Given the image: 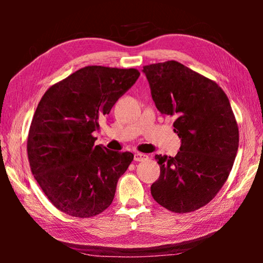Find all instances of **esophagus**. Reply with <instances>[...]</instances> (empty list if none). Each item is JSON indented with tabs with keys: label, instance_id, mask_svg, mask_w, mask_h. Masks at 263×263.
I'll use <instances>...</instances> for the list:
<instances>
[{
	"label": "esophagus",
	"instance_id": "obj_1",
	"mask_svg": "<svg viewBox=\"0 0 263 263\" xmlns=\"http://www.w3.org/2000/svg\"><path fill=\"white\" fill-rule=\"evenodd\" d=\"M133 159H135V161H137V162L144 161V160L147 159V155L137 152V153H135V157H133Z\"/></svg>",
	"mask_w": 263,
	"mask_h": 263
}]
</instances>
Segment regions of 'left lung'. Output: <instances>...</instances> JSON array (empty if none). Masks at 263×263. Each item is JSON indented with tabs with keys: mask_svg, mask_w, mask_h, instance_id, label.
<instances>
[{
	"mask_svg": "<svg viewBox=\"0 0 263 263\" xmlns=\"http://www.w3.org/2000/svg\"><path fill=\"white\" fill-rule=\"evenodd\" d=\"M161 114L174 116L181 138L175 157L155 155L160 176L151 185L155 202L186 213L211 201L228 180L239 146L230 101L218 84L175 60L144 66Z\"/></svg>",
	"mask_w": 263,
	"mask_h": 263,
	"instance_id": "8db88e82",
	"label": "left lung"
}]
</instances>
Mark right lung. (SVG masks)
I'll return each mask as SVG.
<instances>
[{
	"label": "right lung",
	"mask_w": 263,
	"mask_h": 263,
	"mask_svg": "<svg viewBox=\"0 0 263 263\" xmlns=\"http://www.w3.org/2000/svg\"><path fill=\"white\" fill-rule=\"evenodd\" d=\"M136 68L87 66L47 89L28 136L31 172L58 210L78 218L110 206L133 154L95 145L100 119L137 79Z\"/></svg>",
	"instance_id": "right-lung-1"
}]
</instances>
